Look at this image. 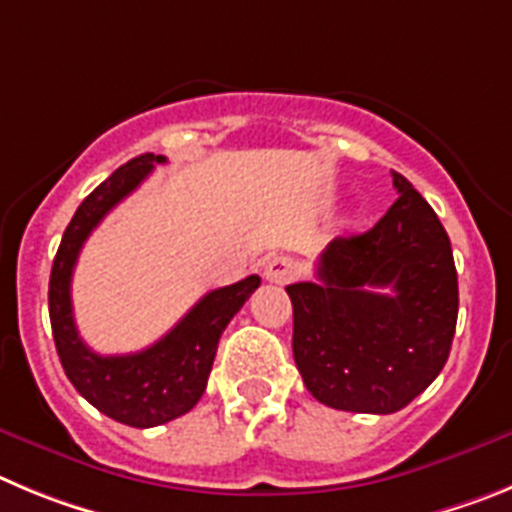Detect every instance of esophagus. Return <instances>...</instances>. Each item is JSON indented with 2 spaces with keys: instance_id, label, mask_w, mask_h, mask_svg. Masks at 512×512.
<instances>
[{
  "instance_id": "34e87169",
  "label": "esophagus",
  "mask_w": 512,
  "mask_h": 512,
  "mask_svg": "<svg viewBox=\"0 0 512 512\" xmlns=\"http://www.w3.org/2000/svg\"><path fill=\"white\" fill-rule=\"evenodd\" d=\"M296 273H298L296 260H290V257H283V255L273 257V260H267V265H265V278L270 280V283L283 285V283H288V280L296 278Z\"/></svg>"
}]
</instances>
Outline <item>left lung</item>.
<instances>
[{"mask_svg":"<svg viewBox=\"0 0 512 512\" xmlns=\"http://www.w3.org/2000/svg\"><path fill=\"white\" fill-rule=\"evenodd\" d=\"M393 186L400 196L375 227L326 245L316 283L285 288L298 372L336 411L405 408L444 370L457 329L449 234L408 178L393 173Z\"/></svg>","mask_w":512,"mask_h":512,"instance_id":"left-lung-1","label":"left lung"}]
</instances>
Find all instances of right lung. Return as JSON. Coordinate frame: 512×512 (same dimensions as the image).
<instances>
[{
    "label": "right lung",
    "mask_w": 512,
    "mask_h": 512,
    "mask_svg": "<svg viewBox=\"0 0 512 512\" xmlns=\"http://www.w3.org/2000/svg\"><path fill=\"white\" fill-rule=\"evenodd\" d=\"M155 163H165L163 155H140L114 170L86 196L63 232L48 288L50 326L68 380L104 416L135 428L168 423L199 403L214 365L219 336L260 285V278L250 275L227 288L211 290L160 342L142 352L101 357L86 347L78 336L71 303L78 252L96 224L153 173Z\"/></svg>",
    "instance_id": "add662e5"
}]
</instances>
